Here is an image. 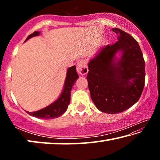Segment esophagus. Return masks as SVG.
<instances>
[{"label": "esophagus", "mask_w": 160, "mask_h": 160, "mask_svg": "<svg viewBox=\"0 0 160 160\" xmlns=\"http://www.w3.org/2000/svg\"><path fill=\"white\" fill-rule=\"evenodd\" d=\"M77 72L81 75H85L88 72V68L85 61L80 60L78 62Z\"/></svg>", "instance_id": "34e87169"}]
</instances>
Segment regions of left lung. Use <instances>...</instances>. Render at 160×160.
<instances>
[{"label":"left lung","instance_id":"obj_1","mask_svg":"<svg viewBox=\"0 0 160 160\" xmlns=\"http://www.w3.org/2000/svg\"><path fill=\"white\" fill-rule=\"evenodd\" d=\"M118 41L107 45L88 63L87 75L92 100L102 112L114 114L138 101L145 85V61L131 35L112 28ZM121 53L119 59L116 53Z\"/></svg>","mask_w":160,"mask_h":160}]
</instances>
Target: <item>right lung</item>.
Here are the masks:
<instances>
[{
  "label": "right lung",
  "instance_id": "right-lung-1",
  "mask_svg": "<svg viewBox=\"0 0 160 160\" xmlns=\"http://www.w3.org/2000/svg\"><path fill=\"white\" fill-rule=\"evenodd\" d=\"M40 32L36 31L33 32L30 35H29L26 39L25 42L28 41L29 39H30L32 37L38 36ZM78 78H79V76H78L76 72V67H75V66L70 67L67 70L66 78V80H65L63 91H62L61 95L58 99L56 100L51 104L48 105V107L41 110L34 112H29L26 111V112L30 116H34V117L37 118L53 119L59 117V116L66 112V111L68 109V107L70 102V92H71L72 86L74 85L75 82Z\"/></svg>",
  "mask_w": 160,
  "mask_h": 160
}]
</instances>
